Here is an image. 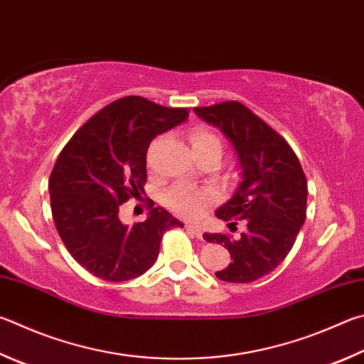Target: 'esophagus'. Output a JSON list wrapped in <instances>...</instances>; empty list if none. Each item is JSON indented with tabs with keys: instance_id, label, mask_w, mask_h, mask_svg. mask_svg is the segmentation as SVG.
<instances>
[{
	"instance_id": "obj_1",
	"label": "esophagus",
	"mask_w": 364,
	"mask_h": 364,
	"mask_svg": "<svg viewBox=\"0 0 364 364\" xmlns=\"http://www.w3.org/2000/svg\"><path fill=\"white\" fill-rule=\"evenodd\" d=\"M186 230H189L191 234L196 235L197 239H200L202 237V229L199 226H194V224H186Z\"/></svg>"
}]
</instances>
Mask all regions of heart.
<instances>
[{
  "mask_svg": "<svg viewBox=\"0 0 364 364\" xmlns=\"http://www.w3.org/2000/svg\"><path fill=\"white\" fill-rule=\"evenodd\" d=\"M194 151H218L223 153V141L213 132L208 129H197L193 136ZM213 199V196L208 191H199L188 186H175L168 189L164 196V203L184 218H197L203 213L207 205Z\"/></svg>",
  "mask_w": 364,
  "mask_h": 364,
  "instance_id": "obj_1",
  "label": "heart"
}]
</instances>
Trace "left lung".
<instances>
[{"instance_id":"8db88e82","label":"left lung","mask_w":364,"mask_h":364,"mask_svg":"<svg viewBox=\"0 0 364 364\" xmlns=\"http://www.w3.org/2000/svg\"><path fill=\"white\" fill-rule=\"evenodd\" d=\"M205 122L229 138L239 157L242 181L216 216L247 230L237 240L226 234H203L228 248L230 259L218 279L250 283L267 275L285 259L306 221L307 180L299 159L280 134L239 102L194 108Z\"/></svg>"}]
</instances>
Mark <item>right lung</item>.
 <instances>
[{"mask_svg":"<svg viewBox=\"0 0 364 364\" xmlns=\"http://www.w3.org/2000/svg\"><path fill=\"white\" fill-rule=\"evenodd\" d=\"M188 116L186 108L138 95L119 98L92 116L58 156L49 178L52 218L70 255L98 279L140 277L159 256L165 230L183 228L154 203L148 220L129 228L119 207L144 193L149 143Z\"/></svg>","mask_w":364,"mask_h":364,"instance_id":"right-lung-1","label":"right lung"}]
</instances>
